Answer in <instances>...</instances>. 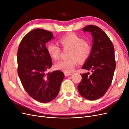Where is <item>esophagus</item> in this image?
I'll return each mask as SVG.
<instances>
[{
    "mask_svg": "<svg viewBox=\"0 0 129 129\" xmlns=\"http://www.w3.org/2000/svg\"><path fill=\"white\" fill-rule=\"evenodd\" d=\"M71 74H72L71 73H66V72H64V76H68L70 75H71Z\"/></svg>",
    "mask_w": 129,
    "mask_h": 129,
    "instance_id": "34e87169",
    "label": "esophagus"
}]
</instances>
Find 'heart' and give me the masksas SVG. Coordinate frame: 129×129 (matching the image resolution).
Here are the masks:
<instances>
[{"mask_svg":"<svg viewBox=\"0 0 129 129\" xmlns=\"http://www.w3.org/2000/svg\"><path fill=\"white\" fill-rule=\"evenodd\" d=\"M63 48H70L67 59L58 61L55 64L56 69L66 73L73 72L76 66L78 60L82 62L89 57L91 47L87 41L77 35L72 33L61 38L59 40ZM47 50L50 56L54 60L59 57L61 49L56 44L50 42L47 46Z\"/></svg>","mask_w":129,"mask_h":129,"instance_id":"heart-1","label":"heart"}]
</instances>
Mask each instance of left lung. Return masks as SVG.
I'll return each mask as SVG.
<instances>
[{"instance_id": "8db88e82", "label": "left lung", "mask_w": 129, "mask_h": 129, "mask_svg": "<svg viewBox=\"0 0 129 129\" xmlns=\"http://www.w3.org/2000/svg\"><path fill=\"white\" fill-rule=\"evenodd\" d=\"M83 31L91 33L92 45L82 69L90 71L92 74H81L77 89L83 97L92 101L102 97L110 86L116 68L115 49L110 39L100 27L88 25Z\"/></svg>"}]
</instances>
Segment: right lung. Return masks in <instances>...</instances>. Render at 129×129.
Masks as SVG:
<instances>
[{"instance_id":"add662e5","label":"right lung","mask_w":129,"mask_h":129,"mask_svg":"<svg viewBox=\"0 0 129 129\" xmlns=\"http://www.w3.org/2000/svg\"><path fill=\"white\" fill-rule=\"evenodd\" d=\"M54 38L52 32L35 29L23 38L18 54V74L26 91L33 99L47 103L57 96L64 74L46 72L52 66L46 44Z\"/></svg>"}]
</instances>
